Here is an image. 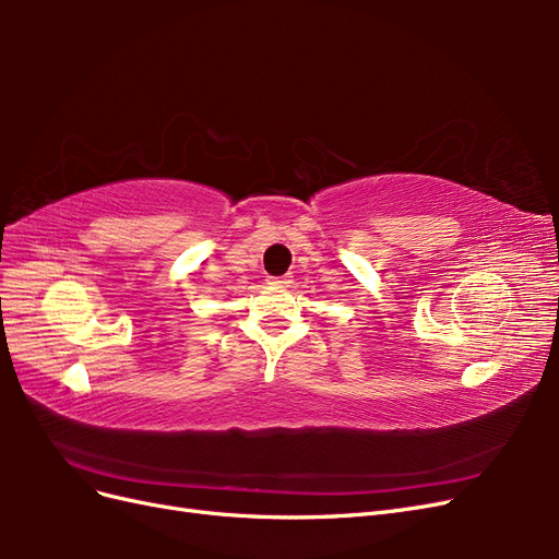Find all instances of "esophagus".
<instances>
[{"mask_svg":"<svg viewBox=\"0 0 559 559\" xmlns=\"http://www.w3.org/2000/svg\"><path fill=\"white\" fill-rule=\"evenodd\" d=\"M292 275H282V277H270V284H275V286H292Z\"/></svg>","mask_w":559,"mask_h":559,"instance_id":"obj_1","label":"esophagus"}]
</instances>
